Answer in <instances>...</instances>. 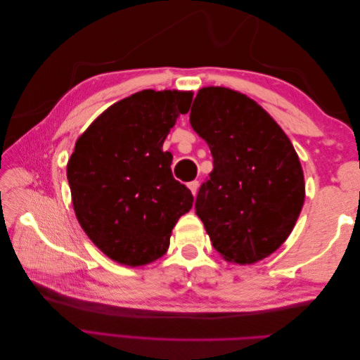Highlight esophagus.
<instances>
[{
	"instance_id": "esophagus-1",
	"label": "esophagus",
	"mask_w": 360,
	"mask_h": 360,
	"mask_svg": "<svg viewBox=\"0 0 360 360\" xmlns=\"http://www.w3.org/2000/svg\"><path fill=\"white\" fill-rule=\"evenodd\" d=\"M188 188L191 189V192L193 193V197H195V195H197V193H198V188H200V181H197V180H193V181L188 183Z\"/></svg>"
}]
</instances>
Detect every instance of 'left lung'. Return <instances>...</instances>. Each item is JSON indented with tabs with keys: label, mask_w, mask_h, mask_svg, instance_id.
I'll return each mask as SVG.
<instances>
[{
	"label": "left lung",
	"mask_w": 360,
	"mask_h": 360,
	"mask_svg": "<svg viewBox=\"0 0 360 360\" xmlns=\"http://www.w3.org/2000/svg\"><path fill=\"white\" fill-rule=\"evenodd\" d=\"M191 126L210 147L213 171L195 210L226 261L252 264L287 240L304 201L291 141L257 102L224 86L195 97Z\"/></svg>",
	"instance_id": "8db88e82"
}]
</instances>
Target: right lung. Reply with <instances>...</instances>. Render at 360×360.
Masks as SVG:
<instances>
[{
  "mask_svg": "<svg viewBox=\"0 0 360 360\" xmlns=\"http://www.w3.org/2000/svg\"><path fill=\"white\" fill-rule=\"evenodd\" d=\"M191 103V93L139 91L108 108L76 141L68 163L76 217L120 264L160 258L179 217L192 209L191 191L172 177V156L162 151Z\"/></svg>",
  "mask_w": 360,
  "mask_h": 360,
  "instance_id": "right-lung-1",
  "label": "right lung"
}]
</instances>
